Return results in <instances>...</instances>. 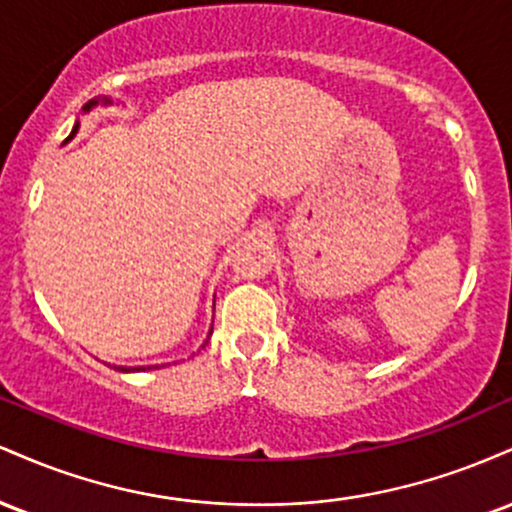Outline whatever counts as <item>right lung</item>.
<instances>
[{
    "instance_id": "right-lung-1",
    "label": "right lung",
    "mask_w": 512,
    "mask_h": 512,
    "mask_svg": "<svg viewBox=\"0 0 512 512\" xmlns=\"http://www.w3.org/2000/svg\"><path fill=\"white\" fill-rule=\"evenodd\" d=\"M98 103H103V105H108L110 103V98H93V101H88L86 105H84V113H88V110H91V108H96V105ZM76 129H79V122H76V125H74V129H72V134H69V137H67V142H69V139H72L74 137V134H76ZM211 334V332H209ZM204 344H207V342H204ZM117 370H122V373H129V370H139V368H117ZM144 370V368H142Z\"/></svg>"
}]
</instances>
